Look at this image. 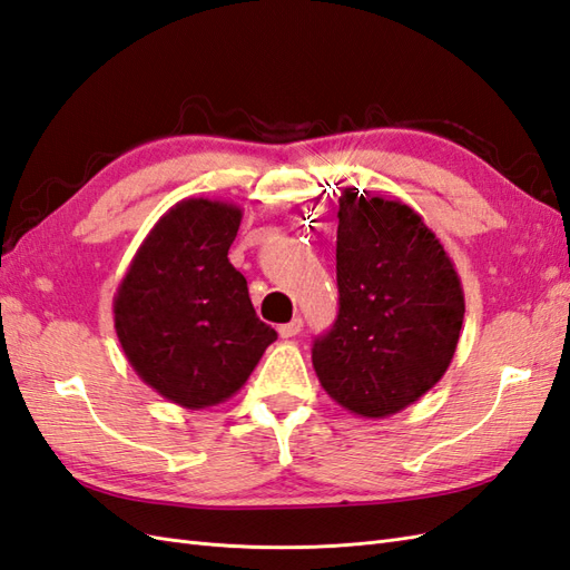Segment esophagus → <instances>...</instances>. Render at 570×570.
I'll return each mask as SVG.
<instances>
[{
    "mask_svg": "<svg viewBox=\"0 0 570 570\" xmlns=\"http://www.w3.org/2000/svg\"><path fill=\"white\" fill-rule=\"evenodd\" d=\"M303 330V321L301 317H294V321L291 323H286V325H279V335L284 337V340H288V337H296L298 333Z\"/></svg>",
    "mask_w": 570,
    "mask_h": 570,
    "instance_id": "1",
    "label": "esophagus"
}]
</instances>
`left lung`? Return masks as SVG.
Segmentation results:
<instances>
[{
  "instance_id": "obj_1",
  "label": "left lung",
  "mask_w": 570,
  "mask_h": 570,
  "mask_svg": "<svg viewBox=\"0 0 570 570\" xmlns=\"http://www.w3.org/2000/svg\"><path fill=\"white\" fill-rule=\"evenodd\" d=\"M340 313L313 345L325 393L350 413H401L454 360L464 288L417 210L401 198L345 189L337 210Z\"/></svg>"
}]
</instances>
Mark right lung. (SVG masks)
Returning a JSON list of instances; mask_svg holds the SVG:
<instances>
[{
  "label": "right lung",
  "mask_w": 570,
  "mask_h": 570,
  "mask_svg": "<svg viewBox=\"0 0 570 570\" xmlns=\"http://www.w3.org/2000/svg\"><path fill=\"white\" fill-rule=\"evenodd\" d=\"M240 220L235 204L184 198L145 235L114 296L128 364L187 410L228 401L276 340L228 259Z\"/></svg>",
  "instance_id": "1"
}]
</instances>
